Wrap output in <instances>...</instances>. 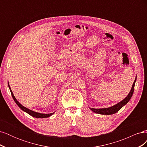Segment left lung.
Returning <instances> with one entry per match:
<instances>
[{
  "label": "left lung",
  "mask_w": 147,
  "mask_h": 147,
  "mask_svg": "<svg viewBox=\"0 0 147 147\" xmlns=\"http://www.w3.org/2000/svg\"><path fill=\"white\" fill-rule=\"evenodd\" d=\"M136 82V78L134 82V83H133V84H132L131 91L128 94L127 96L126 97L125 99H124L122 101L119 102V103H118L117 104L115 105L112 107H109V108H105V109L90 108V109L92 111V112H94L96 113L101 114V115H112V114L117 113L123 107L124 105H125L131 99V97L133 94V92H134V86H135Z\"/></svg>",
  "instance_id": "obj_1"
}]
</instances>
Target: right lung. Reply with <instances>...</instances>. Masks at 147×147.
Returning a JSON list of instances; mask_svg holds the SVG:
<instances>
[{
    "label": "right lung",
    "mask_w": 147,
    "mask_h": 147,
    "mask_svg": "<svg viewBox=\"0 0 147 147\" xmlns=\"http://www.w3.org/2000/svg\"><path fill=\"white\" fill-rule=\"evenodd\" d=\"M8 87H9V89H10V92H11V94L13 99V100H15V102H16V104L18 105L19 107H20L22 110H23V111H24L25 112L28 113L29 115H30V116H32V117H35V118H48V117H49L51 116V115H52L53 114L55 113V112H53V113H48V114L40 113H38V112H34V111L31 110H29V109H28V108L25 107H24L23 105H22L20 103V102L16 100V99L15 98V97L14 96V95H13V94L12 91L11 90V88H10V87L9 84H8Z\"/></svg>",
    "instance_id": "obj_1"
}]
</instances>
